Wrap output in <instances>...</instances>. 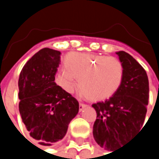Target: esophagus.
<instances>
[{
	"label": "esophagus",
	"instance_id": "obj_1",
	"mask_svg": "<svg viewBox=\"0 0 159 159\" xmlns=\"http://www.w3.org/2000/svg\"><path fill=\"white\" fill-rule=\"evenodd\" d=\"M84 107H86V105L85 104H84V103H79V111H83V109L84 108Z\"/></svg>",
	"mask_w": 159,
	"mask_h": 159
}]
</instances>
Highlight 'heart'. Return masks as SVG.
I'll return each instance as SVG.
<instances>
[{
	"label": "heart",
	"mask_w": 159,
	"mask_h": 159,
	"mask_svg": "<svg viewBox=\"0 0 159 159\" xmlns=\"http://www.w3.org/2000/svg\"><path fill=\"white\" fill-rule=\"evenodd\" d=\"M64 68L56 76V84L65 92L73 94L78 85L91 100H103L113 96L124 77L122 62L99 54L73 52L64 59Z\"/></svg>",
	"instance_id": "1"
}]
</instances>
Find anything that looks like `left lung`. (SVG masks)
Segmentation results:
<instances>
[{"label":"left lung","instance_id":"obj_1","mask_svg":"<svg viewBox=\"0 0 159 159\" xmlns=\"http://www.w3.org/2000/svg\"><path fill=\"white\" fill-rule=\"evenodd\" d=\"M116 54L124 67L122 84L109 99L92 105L97 111L93 136L101 147L110 151L120 147L142 128L149 98L144 69L127 52Z\"/></svg>","mask_w":159,"mask_h":159}]
</instances>
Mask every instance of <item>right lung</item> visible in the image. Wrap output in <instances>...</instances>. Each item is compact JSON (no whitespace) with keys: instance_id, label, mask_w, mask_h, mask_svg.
Instances as JSON below:
<instances>
[{"instance_id":"obj_1","label":"right lung","mask_w":159,"mask_h":159,"mask_svg":"<svg viewBox=\"0 0 159 159\" xmlns=\"http://www.w3.org/2000/svg\"><path fill=\"white\" fill-rule=\"evenodd\" d=\"M60 61V51L42 48L25 64L18 80L22 120L42 145L61 140L79 111L78 101L54 82Z\"/></svg>"}]
</instances>
